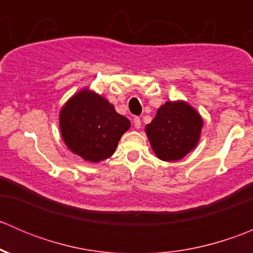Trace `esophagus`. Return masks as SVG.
I'll return each mask as SVG.
<instances>
[{
  "mask_svg": "<svg viewBox=\"0 0 253 253\" xmlns=\"http://www.w3.org/2000/svg\"><path fill=\"white\" fill-rule=\"evenodd\" d=\"M133 125H134V127H136L137 129L141 128V126H142L141 119H139V117H134V119H133Z\"/></svg>",
  "mask_w": 253,
  "mask_h": 253,
  "instance_id": "1",
  "label": "esophagus"
}]
</instances>
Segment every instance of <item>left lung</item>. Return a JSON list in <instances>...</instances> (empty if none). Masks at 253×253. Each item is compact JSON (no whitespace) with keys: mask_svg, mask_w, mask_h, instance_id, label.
Listing matches in <instances>:
<instances>
[{"mask_svg":"<svg viewBox=\"0 0 253 253\" xmlns=\"http://www.w3.org/2000/svg\"><path fill=\"white\" fill-rule=\"evenodd\" d=\"M200 114L182 101H168L147 125L148 138L159 159L175 162L197 145L202 129Z\"/></svg>","mask_w":253,"mask_h":253,"instance_id":"8db88e82","label":"left lung"}]
</instances>
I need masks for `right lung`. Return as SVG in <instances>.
<instances>
[{
    "label": "right lung",
    "instance_id": "add662e5",
    "mask_svg": "<svg viewBox=\"0 0 253 253\" xmlns=\"http://www.w3.org/2000/svg\"><path fill=\"white\" fill-rule=\"evenodd\" d=\"M129 121L95 93L82 90L67 101L60 114L66 145L86 162L96 163L114 154Z\"/></svg>",
    "mask_w": 253,
    "mask_h": 253
}]
</instances>
